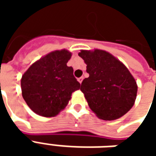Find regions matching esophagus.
<instances>
[{
  "mask_svg": "<svg viewBox=\"0 0 156 156\" xmlns=\"http://www.w3.org/2000/svg\"><path fill=\"white\" fill-rule=\"evenodd\" d=\"M83 77H81V78H79L78 79V81L80 83H82V82H83Z\"/></svg>",
  "mask_w": 156,
  "mask_h": 156,
  "instance_id": "esophagus-1",
  "label": "esophagus"
}]
</instances>
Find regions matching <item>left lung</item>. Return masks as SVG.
Returning <instances> with one entry per match:
<instances>
[{
	"label": "left lung",
	"mask_w": 156,
	"mask_h": 156,
	"mask_svg": "<svg viewBox=\"0 0 156 156\" xmlns=\"http://www.w3.org/2000/svg\"><path fill=\"white\" fill-rule=\"evenodd\" d=\"M89 77L82 82L81 90L97 117L115 120L129 111L137 95L135 79L119 60L104 50H81Z\"/></svg>",
	"instance_id": "1"
}]
</instances>
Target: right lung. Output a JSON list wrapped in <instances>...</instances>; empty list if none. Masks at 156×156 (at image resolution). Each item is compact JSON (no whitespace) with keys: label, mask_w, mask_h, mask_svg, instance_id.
<instances>
[{"label":"right lung","mask_w":156,"mask_h":156,"mask_svg":"<svg viewBox=\"0 0 156 156\" xmlns=\"http://www.w3.org/2000/svg\"><path fill=\"white\" fill-rule=\"evenodd\" d=\"M72 53L66 49L51 51L22 75V97L29 108L43 117H54L68 105L72 93L80 88L73 69L67 66Z\"/></svg>","instance_id":"obj_1"}]
</instances>
